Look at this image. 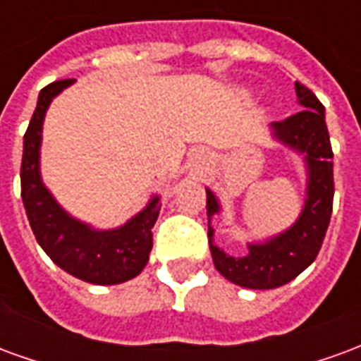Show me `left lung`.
Segmentation results:
<instances>
[{
	"mask_svg": "<svg viewBox=\"0 0 361 361\" xmlns=\"http://www.w3.org/2000/svg\"><path fill=\"white\" fill-rule=\"evenodd\" d=\"M295 94L301 111L282 122L270 124L276 140L301 153L307 167V198L295 224L264 243H249V255L231 257L214 245V229L209 221L219 214L221 206L216 194L206 188L208 241L216 270L229 282L249 290H274L301 274L319 255L331 221L334 178L324 106L311 89L298 81Z\"/></svg>",
	"mask_w": 361,
	"mask_h": 361,
	"instance_id": "1",
	"label": "left lung"
}]
</instances>
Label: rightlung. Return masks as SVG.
<instances>
[{"label":"right lung","mask_w":361,"mask_h":361,"mask_svg":"<svg viewBox=\"0 0 361 361\" xmlns=\"http://www.w3.org/2000/svg\"><path fill=\"white\" fill-rule=\"evenodd\" d=\"M75 79H62L46 85L38 94L37 109L23 137L21 196L27 217L48 257L68 274L97 286H112L132 280L149 260L152 229L159 216V196H153L140 214L116 229H93L71 217L54 200L40 178L42 124L56 94Z\"/></svg>","instance_id":"right-lung-1"}]
</instances>
